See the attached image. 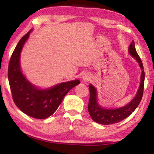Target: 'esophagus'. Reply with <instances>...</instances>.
Instances as JSON below:
<instances>
[{"instance_id": "esophagus-1", "label": "esophagus", "mask_w": 154, "mask_h": 154, "mask_svg": "<svg viewBox=\"0 0 154 154\" xmlns=\"http://www.w3.org/2000/svg\"><path fill=\"white\" fill-rule=\"evenodd\" d=\"M82 77H83V79H84V80H86V79H90V77H88V76H87V75H85V76H83Z\"/></svg>"}]
</instances>
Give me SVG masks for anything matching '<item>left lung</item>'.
Masks as SVG:
<instances>
[{"instance_id":"8db88e82","label":"left lung","mask_w":154,"mask_h":154,"mask_svg":"<svg viewBox=\"0 0 154 154\" xmlns=\"http://www.w3.org/2000/svg\"><path fill=\"white\" fill-rule=\"evenodd\" d=\"M129 53L139 62L140 69H142L140 86L137 95L131 102L124 107L116 109H103L98 105L97 98H96V90L94 87L90 84L89 85L90 100L89 103H88V111H89V113L93 121H94L96 123L103 125L118 123L128 118L136 109L141 100L143 90H144L145 72L141 60H140L139 56L138 55L136 49H135L134 41H132L129 47Z\"/></svg>"}]
</instances>
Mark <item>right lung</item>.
Wrapping results in <instances>:
<instances>
[{"label":"right lung","mask_w":154,"mask_h":154,"mask_svg":"<svg viewBox=\"0 0 154 154\" xmlns=\"http://www.w3.org/2000/svg\"><path fill=\"white\" fill-rule=\"evenodd\" d=\"M21 38L10 58L8 79L12 98L23 113L36 119H45L54 113L65 95L80 83L74 80L56 85L48 90H39L32 85L22 75L20 69V52L30 32Z\"/></svg>","instance_id":"right-lung-1"}]
</instances>
